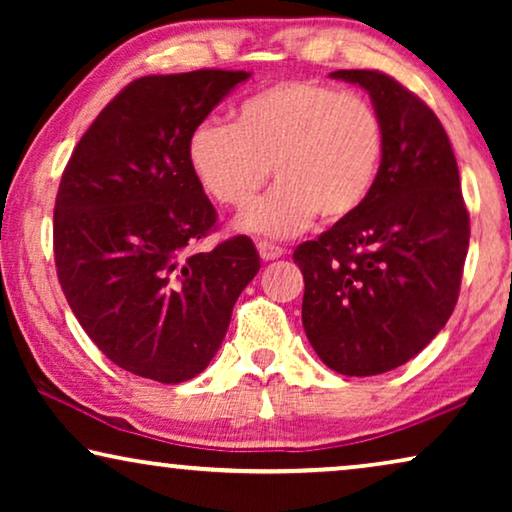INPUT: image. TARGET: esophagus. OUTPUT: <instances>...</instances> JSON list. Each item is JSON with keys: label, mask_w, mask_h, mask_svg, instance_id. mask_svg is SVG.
<instances>
[{"label": "esophagus", "mask_w": 512, "mask_h": 512, "mask_svg": "<svg viewBox=\"0 0 512 512\" xmlns=\"http://www.w3.org/2000/svg\"><path fill=\"white\" fill-rule=\"evenodd\" d=\"M256 247H258V254H261L263 261H275V258L284 256V249L279 247V244H272L268 240H258Z\"/></svg>", "instance_id": "esophagus-1"}]
</instances>
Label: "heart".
<instances>
[{
	"mask_svg": "<svg viewBox=\"0 0 512 512\" xmlns=\"http://www.w3.org/2000/svg\"><path fill=\"white\" fill-rule=\"evenodd\" d=\"M387 132L375 104L321 81H282L235 109V123L209 116L188 137V165L209 198L237 212L279 184L240 226L286 237L354 216L382 174Z\"/></svg>",
	"mask_w": 512,
	"mask_h": 512,
	"instance_id": "obj_1",
	"label": "heart"
}]
</instances>
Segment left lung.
I'll return each mask as SVG.
<instances>
[{
    "label": "left lung",
    "mask_w": 512,
    "mask_h": 512,
    "mask_svg": "<svg viewBox=\"0 0 512 512\" xmlns=\"http://www.w3.org/2000/svg\"><path fill=\"white\" fill-rule=\"evenodd\" d=\"M331 76L366 88L387 132L382 174L366 205L298 244L303 326L340 375H380L436 338L459 298L471 219L459 167L429 104L377 69Z\"/></svg>",
    "instance_id": "obj_1"
}]
</instances>
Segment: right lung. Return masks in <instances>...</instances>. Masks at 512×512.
Masks as SVG:
<instances>
[{"label":"right lung","instance_id":"obj_1","mask_svg":"<svg viewBox=\"0 0 512 512\" xmlns=\"http://www.w3.org/2000/svg\"><path fill=\"white\" fill-rule=\"evenodd\" d=\"M247 72L195 69L128 83L79 139L53 212L55 270L74 317L128 373L179 384L207 368L261 258L247 235L212 251L216 209L188 137Z\"/></svg>","mask_w":512,"mask_h":512}]
</instances>
